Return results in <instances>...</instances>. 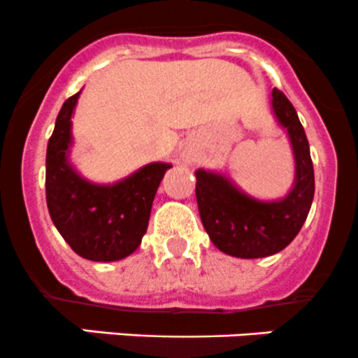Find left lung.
I'll return each instance as SVG.
<instances>
[{
	"label": "left lung",
	"mask_w": 358,
	"mask_h": 358,
	"mask_svg": "<svg viewBox=\"0 0 358 358\" xmlns=\"http://www.w3.org/2000/svg\"><path fill=\"white\" fill-rule=\"evenodd\" d=\"M271 97L275 116L287 129L296 158V184L284 200L257 201L222 176L196 171V201L205 231L219 250L243 259L285 249L299 233L313 201V164L298 113L278 88H273Z\"/></svg>",
	"instance_id": "left-lung-1"
}]
</instances>
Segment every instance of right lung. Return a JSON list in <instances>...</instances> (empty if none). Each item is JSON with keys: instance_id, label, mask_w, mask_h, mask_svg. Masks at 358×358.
Listing matches in <instances>:
<instances>
[{"instance_id": "right-lung-1", "label": "right lung", "mask_w": 358, "mask_h": 358, "mask_svg": "<svg viewBox=\"0 0 358 358\" xmlns=\"http://www.w3.org/2000/svg\"><path fill=\"white\" fill-rule=\"evenodd\" d=\"M80 92L60 108L47 148V205L62 238L78 256L118 261L141 245L151 205L169 164H150L113 186L90 184L67 164L71 116Z\"/></svg>"}]
</instances>
